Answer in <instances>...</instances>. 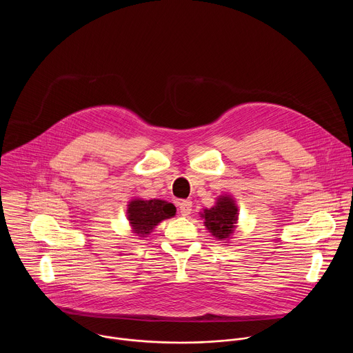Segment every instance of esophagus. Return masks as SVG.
<instances>
[{
  "label": "esophagus",
  "instance_id": "1",
  "mask_svg": "<svg viewBox=\"0 0 353 353\" xmlns=\"http://www.w3.org/2000/svg\"><path fill=\"white\" fill-rule=\"evenodd\" d=\"M191 210H192V203L190 199H184L179 204V211L183 216H188L191 214Z\"/></svg>",
  "mask_w": 353,
  "mask_h": 353
}]
</instances>
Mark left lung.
<instances>
[{"label": "left lung", "mask_w": 353, "mask_h": 353, "mask_svg": "<svg viewBox=\"0 0 353 353\" xmlns=\"http://www.w3.org/2000/svg\"><path fill=\"white\" fill-rule=\"evenodd\" d=\"M239 210L234 199L230 195H221L212 208L204 210L201 218L204 219L205 228L218 240H228L237 223Z\"/></svg>", "instance_id": "obj_1"}]
</instances>
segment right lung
Listing matches in <instances>:
<instances>
[{"instance_id":"right-lung-1","label":"right lung","mask_w":353,"mask_h":353,"mask_svg":"<svg viewBox=\"0 0 353 353\" xmlns=\"http://www.w3.org/2000/svg\"><path fill=\"white\" fill-rule=\"evenodd\" d=\"M174 215L176 207L163 199L134 198L127 208V218L132 232L139 237H146L158 223Z\"/></svg>"}]
</instances>
